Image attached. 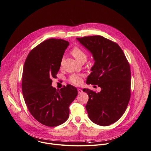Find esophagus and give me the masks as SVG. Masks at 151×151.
I'll list each match as a JSON object with an SVG mask.
<instances>
[{
    "label": "esophagus",
    "instance_id": "34e87169",
    "mask_svg": "<svg viewBox=\"0 0 151 151\" xmlns=\"http://www.w3.org/2000/svg\"><path fill=\"white\" fill-rule=\"evenodd\" d=\"M78 93H82V90L81 89H78Z\"/></svg>",
    "mask_w": 151,
    "mask_h": 151
}]
</instances>
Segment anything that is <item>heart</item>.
Listing matches in <instances>:
<instances>
[{
	"label": "heart",
	"mask_w": 151,
	"mask_h": 151,
	"mask_svg": "<svg viewBox=\"0 0 151 151\" xmlns=\"http://www.w3.org/2000/svg\"><path fill=\"white\" fill-rule=\"evenodd\" d=\"M71 54L78 62H80L84 59H86V55L83 50L79 47H74L72 50ZM82 81V76L79 75L73 74L69 78V82L75 85H81Z\"/></svg>",
	"instance_id": "obj_1"
}]
</instances>
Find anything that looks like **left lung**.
<instances>
[{"label": "left lung", "instance_id": "left-lung-1", "mask_svg": "<svg viewBox=\"0 0 151 151\" xmlns=\"http://www.w3.org/2000/svg\"><path fill=\"white\" fill-rule=\"evenodd\" d=\"M89 51L95 63L87 84L98 85L99 92L83 89L89 96L85 106L89 119L106 126L117 122L125 112L130 98L131 72L120 47L101 35L76 38Z\"/></svg>", "mask_w": 151, "mask_h": 151}]
</instances>
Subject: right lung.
Returning a JSON list of instances; mask_svg holds the SVG:
<instances>
[{
  "label": "right lung",
  "mask_w": 151,
  "mask_h": 151,
  "mask_svg": "<svg viewBox=\"0 0 151 151\" xmlns=\"http://www.w3.org/2000/svg\"><path fill=\"white\" fill-rule=\"evenodd\" d=\"M69 45L62 39L45 40L31 50L24 63L22 91L25 104L34 119L47 126H58L68 120L69 106L78 95L72 85L60 90L52 86Z\"/></svg>",
  "instance_id": "right-lung-1"
}]
</instances>
